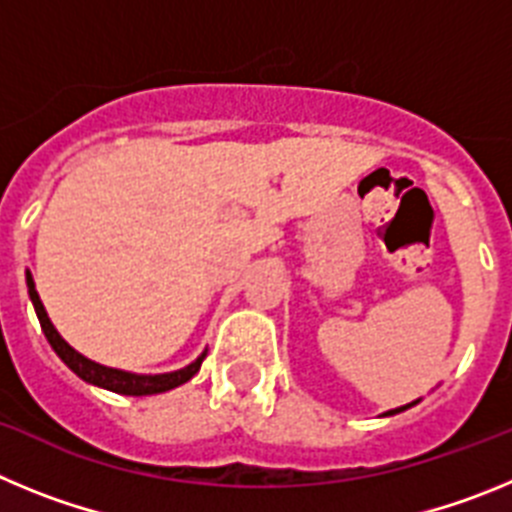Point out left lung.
I'll list each match as a JSON object with an SVG mask.
<instances>
[{"label":"left lung","mask_w":512,"mask_h":512,"mask_svg":"<svg viewBox=\"0 0 512 512\" xmlns=\"http://www.w3.org/2000/svg\"><path fill=\"white\" fill-rule=\"evenodd\" d=\"M420 400H413V402H408V405H402V408H395V410H387V413L384 415H397V413H402V410H408V408H413V405H418Z\"/></svg>","instance_id":"1"}]
</instances>
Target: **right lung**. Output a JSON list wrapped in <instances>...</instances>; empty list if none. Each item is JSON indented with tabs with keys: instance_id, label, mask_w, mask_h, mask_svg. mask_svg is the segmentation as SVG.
<instances>
[{
	"instance_id": "1",
	"label": "right lung",
	"mask_w": 512,
	"mask_h": 512,
	"mask_svg": "<svg viewBox=\"0 0 512 512\" xmlns=\"http://www.w3.org/2000/svg\"><path fill=\"white\" fill-rule=\"evenodd\" d=\"M25 279H27V295H30V300H33L35 315H38L40 328H43L45 338H48V343H51L53 351L58 354V359L69 366L76 377L84 379V382L94 384V387H102V390L117 392V395L143 397V395H158V392L174 390V387L189 382L194 374L200 372L202 361H205V356H207V348L202 351L200 356H197V359L192 361V364H187L184 369H176V372H166V374L122 372V369H112V366L97 364V361L87 359V356H81L74 346H69V343L63 341L61 333L56 330V325L51 323V318H48V312H45L43 302H40V295H38V289H35L33 274H30V271H25Z\"/></svg>"
}]
</instances>
